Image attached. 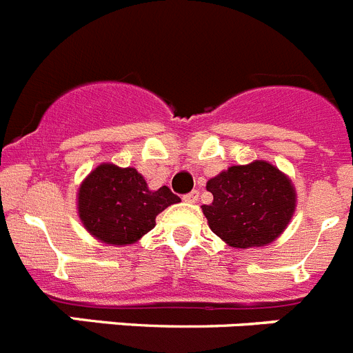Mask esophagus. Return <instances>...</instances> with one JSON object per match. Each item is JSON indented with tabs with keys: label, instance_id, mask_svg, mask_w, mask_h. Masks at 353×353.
Returning a JSON list of instances; mask_svg holds the SVG:
<instances>
[{
	"label": "esophagus",
	"instance_id": "esophagus-1",
	"mask_svg": "<svg viewBox=\"0 0 353 353\" xmlns=\"http://www.w3.org/2000/svg\"><path fill=\"white\" fill-rule=\"evenodd\" d=\"M198 198H199L198 191H192V192H189V194L183 196V199H185L187 203H196V201H198Z\"/></svg>",
	"mask_w": 353,
	"mask_h": 353
}]
</instances>
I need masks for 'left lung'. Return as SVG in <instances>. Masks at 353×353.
<instances>
[{
  "label": "left lung",
  "instance_id": "1",
  "mask_svg": "<svg viewBox=\"0 0 353 353\" xmlns=\"http://www.w3.org/2000/svg\"><path fill=\"white\" fill-rule=\"evenodd\" d=\"M214 194L203 205L212 232L235 249L263 248L286 230L297 207L288 174L267 161L230 166L207 182Z\"/></svg>",
  "mask_w": 353,
  "mask_h": 353
}]
</instances>
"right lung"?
<instances>
[{
	"instance_id": "right-lung-1",
	"label": "right lung",
	"mask_w": 353,
	"mask_h": 353,
	"mask_svg": "<svg viewBox=\"0 0 353 353\" xmlns=\"http://www.w3.org/2000/svg\"><path fill=\"white\" fill-rule=\"evenodd\" d=\"M180 198L162 185L150 189L136 168L102 162L81 182L77 215L86 232L102 244H136L154 230L155 217Z\"/></svg>"
}]
</instances>
